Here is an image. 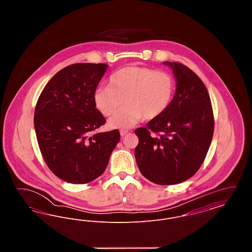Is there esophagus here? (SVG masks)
Returning <instances> with one entry per match:
<instances>
[{"label": "esophagus", "instance_id": "esophagus-1", "mask_svg": "<svg viewBox=\"0 0 252 252\" xmlns=\"http://www.w3.org/2000/svg\"><path fill=\"white\" fill-rule=\"evenodd\" d=\"M127 132L126 130H120V135L122 137H124L126 134H127Z\"/></svg>", "mask_w": 252, "mask_h": 252}]
</instances>
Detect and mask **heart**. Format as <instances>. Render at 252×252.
Masks as SVG:
<instances>
[{
    "instance_id": "b5f03b06",
    "label": "heart",
    "mask_w": 252,
    "mask_h": 252,
    "mask_svg": "<svg viewBox=\"0 0 252 252\" xmlns=\"http://www.w3.org/2000/svg\"><path fill=\"white\" fill-rule=\"evenodd\" d=\"M110 86H100L94 93L96 108L115 129H127L143 118L152 120L169 108L176 90L174 77L167 72L148 67L126 66L114 72L109 79Z\"/></svg>"
}]
</instances>
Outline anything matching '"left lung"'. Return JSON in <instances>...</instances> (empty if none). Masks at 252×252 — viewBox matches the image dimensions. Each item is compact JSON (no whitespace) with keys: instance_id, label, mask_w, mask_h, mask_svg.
Masks as SVG:
<instances>
[{"instance_id":"obj_1","label":"left lung","mask_w":252,"mask_h":252,"mask_svg":"<svg viewBox=\"0 0 252 252\" xmlns=\"http://www.w3.org/2000/svg\"><path fill=\"white\" fill-rule=\"evenodd\" d=\"M177 81L174 98L158 118L135 130L142 175L159 185L181 183L201 166L214 135V113L202 80L183 64L163 62Z\"/></svg>"}]
</instances>
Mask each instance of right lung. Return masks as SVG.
I'll list each match as a JSON object with an SVG mask.
<instances>
[{
    "instance_id": "1",
    "label": "right lung",
    "mask_w": 252,
    "mask_h": 252,
    "mask_svg": "<svg viewBox=\"0 0 252 252\" xmlns=\"http://www.w3.org/2000/svg\"><path fill=\"white\" fill-rule=\"evenodd\" d=\"M107 64L76 63L56 73L38 97L34 125L42 157L61 180L84 184L100 177L120 132L93 134L106 123L94 93Z\"/></svg>"
}]
</instances>
